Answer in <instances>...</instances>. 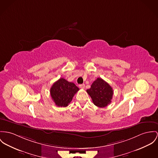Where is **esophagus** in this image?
Here are the masks:
<instances>
[{"instance_id": "obj_1", "label": "esophagus", "mask_w": 158, "mask_h": 158, "mask_svg": "<svg viewBox=\"0 0 158 158\" xmlns=\"http://www.w3.org/2000/svg\"><path fill=\"white\" fill-rule=\"evenodd\" d=\"M79 88H85V85L84 84H80V85H79Z\"/></svg>"}]
</instances>
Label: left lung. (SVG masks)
Returning a JSON list of instances; mask_svg holds the SVG:
<instances>
[{"label":"left lung","instance_id":"left-lung-1","mask_svg":"<svg viewBox=\"0 0 158 158\" xmlns=\"http://www.w3.org/2000/svg\"><path fill=\"white\" fill-rule=\"evenodd\" d=\"M86 92L91 97L93 103L99 108L106 107L110 104L114 94L109 84L100 77L93 82Z\"/></svg>","mask_w":158,"mask_h":158}]
</instances>
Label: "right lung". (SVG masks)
Here are the masks:
<instances>
[{
  "label": "right lung",
  "instance_id": "1",
  "mask_svg": "<svg viewBox=\"0 0 158 158\" xmlns=\"http://www.w3.org/2000/svg\"><path fill=\"white\" fill-rule=\"evenodd\" d=\"M79 90V88L73 82H70L64 78H60L52 86L50 95L56 106L66 107Z\"/></svg>",
  "mask_w": 158,
  "mask_h": 158
}]
</instances>
